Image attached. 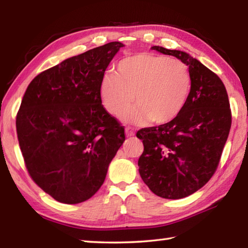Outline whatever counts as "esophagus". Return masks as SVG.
Instances as JSON below:
<instances>
[{"instance_id":"esophagus-1","label":"esophagus","mask_w":248,"mask_h":248,"mask_svg":"<svg viewBox=\"0 0 248 248\" xmlns=\"http://www.w3.org/2000/svg\"><path fill=\"white\" fill-rule=\"evenodd\" d=\"M136 134V131H134V129L132 127H125V136L127 137H132Z\"/></svg>"}]
</instances>
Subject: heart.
Segmentation results:
<instances>
[{
  "instance_id": "heart-1",
  "label": "heart",
  "mask_w": 248,
  "mask_h": 248,
  "mask_svg": "<svg viewBox=\"0 0 248 248\" xmlns=\"http://www.w3.org/2000/svg\"><path fill=\"white\" fill-rule=\"evenodd\" d=\"M191 75L182 60L150 52L124 58L116 72L104 75L100 98L106 110L123 116L134 102L128 118L136 124L174 120L189 99Z\"/></svg>"
}]
</instances>
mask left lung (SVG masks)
Instances as JSON below:
<instances>
[{
  "label": "left lung",
  "mask_w": 248,
  "mask_h": 248,
  "mask_svg": "<svg viewBox=\"0 0 248 248\" xmlns=\"http://www.w3.org/2000/svg\"><path fill=\"white\" fill-rule=\"evenodd\" d=\"M153 50L174 56L188 65L191 92L183 111L170 123L142 128L139 173L151 191L180 199L203 187L219 166L232 114L223 82L197 59L158 46Z\"/></svg>",
  "instance_id": "8db88e82"
}]
</instances>
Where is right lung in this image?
<instances>
[{"instance_id":"1","label":"right lung","mask_w":248,"mask_h":248,"mask_svg":"<svg viewBox=\"0 0 248 248\" xmlns=\"http://www.w3.org/2000/svg\"><path fill=\"white\" fill-rule=\"evenodd\" d=\"M124 47L112 41L69 58L29 83L16 116L28 174L59 202L94 196L125 139L124 127L104 108L100 84Z\"/></svg>"}]
</instances>
